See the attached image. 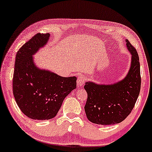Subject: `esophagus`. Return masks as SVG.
<instances>
[{
    "instance_id": "34e87169",
    "label": "esophagus",
    "mask_w": 152,
    "mask_h": 152,
    "mask_svg": "<svg viewBox=\"0 0 152 152\" xmlns=\"http://www.w3.org/2000/svg\"><path fill=\"white\" fill-rule=\"evenodd\" d=\"M86 81V78L83 75H79L77 77V87L80 88L82 86Z\"/></svg>"
}]
</instances>
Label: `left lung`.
I'll use <instances>...</instances> for the list:
<instances>
[{
    "instance_id": "left-lung-1",
    "label": "left lung",
    "mask_w": 152,
    "mask_h": 152,
    "mask_svg": "<svg viewBox=\"0 0 152 152\" xmlns=\"http://www.w3.org/2000/svg\"><path fill=\"white\" fill-rule=\"evenodd\" d=\"M126 48L131 54L130 69L124 78L113 84L87 81L84 89L88 93L85 111L88 120L101 125L120 123L130 113L141 89L139 58L128 40Z\"/></svg>"
}]
</instances>
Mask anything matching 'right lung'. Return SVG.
Listing matches in <instances>:
<instances>
[{
    "mask_svg": "<svg viewBox=\"0 0 152 152\" xmlns=\"http://www.w3.org/2000/svg\"><path fill=\"white\" fill-rule=\"evenodd\" d=\"M50 34H37L16 53L13 92L24 115L32 120H46L56 115L64 99L76 88L77 77H64L34 63L33 56L43 48Z\"/></svg>",
    "mask_w": 152,
    "mask_h": 152,
    "instance_id": "obj_1",
    "label": "right lung"
}]
</instances>
